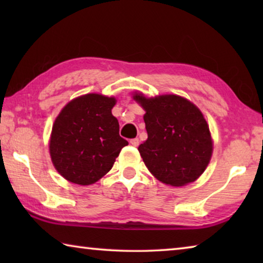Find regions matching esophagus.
<instances>
[{
	"label": "esophagus",
	"instance_id": "34e87169",
	"mask_svg": "<svg viewBox=\"0 0 263 263\" xmlns=\"http://www.w3.org/2000/svg\"><path fill=\"white\" fill-rule=\"evenodd\" d=\"M131 145L132 146H135V147H137V146H139V139H138V138H135V139H131Z\"/></svg>",
	"mask_w": 263,
	"mask_h": 263
}]
</instances>
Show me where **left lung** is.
I'll use <instances>...</instances> for the list:
<instances>
[{"instance_id": "obj_1", "label": "left lung", "mask_w": 263, "mask_h": 263, "mask_svg": "<svg viewBox=\"0 0 263 263\" xmlns=\"http://www.w3.org/2000/svg\"><path fill=\"white\" fill-rule=\"evenodd\" d=\"M132 97L145 110L148 138L138 151L151 174L172 186L197 180L213 152L211 132L202 111L174 94L147 97L135 91Z\"/></svg>"}]
</instances>
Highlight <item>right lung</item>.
I'll return each mask as SVG.
<instances>
[{
	"mask_svg": "<svg viewBox=\"0 0 263 263\" xmlns=\"http://www.w3.org/2000/svg\"><path fill=\"white\" fill-rule=\"evenodd\" d=\"M117 100L90 92L69 101L52 126L48 151L57 172L72 183L90 185L102 179L128 142L119 136L111 112Z\"/></svg>",
	"mask_w": 263,
	"mask_h": 263,
	"instance_id": "add662e5",
	"label": "right lung"
}]
</instances>
